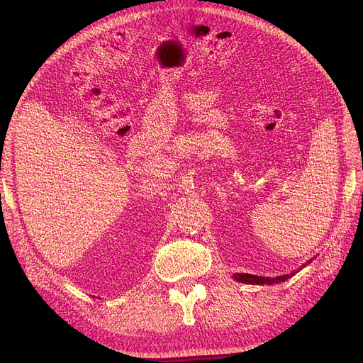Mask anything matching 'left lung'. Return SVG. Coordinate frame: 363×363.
<instances>
[{
    "mask_svg": "<svg viewBox=\"0 0 363 363\" xmlns=\"http://www.w3.org/2000/svg\"><path fill=\"white\" fill-rule=\"evenodd\" d=\"M293 274H287V275H282V277H275V278H268V277H257V275H249V274H235L234 278L240 282L244 284H278V282H284L285 279H289L290 277H293Z\"/></svg>",
    "mask_w": 363,
    "mask_h": 363,
    "instance_id": "left-lung-1",
    "label": "left lung"
}]
</instances>
